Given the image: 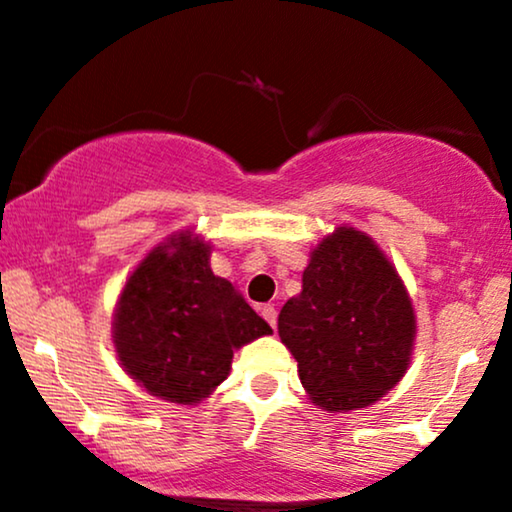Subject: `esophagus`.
Segmentation results:
<instances>
[{"label": "esophagus", "mask_w": 512, "mask_h": 512, "mask_svg": "<svg viewBox=\"0 0 512 512\" xmlns=\"http://www.w3.org/2000/svg\"><path fill=\"white\" fill-rule=\"evenodd\" d=\"M260 312H262V317L269 322V326H272V329L276 331V317H279V312H276V307H274V305H262Z\"/></svg>", "instance_id": "obj_1"}]
</instances>
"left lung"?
Returning a JSON list of instances; mask_svg holds the SVG:
<instances>
[{
  "instance_id": "1",
  "label": "left lung",
  "mask_w": 512,
  "mask_h": 512,
  "mask_svg": "<svg viewBox=\"0 0 512 512\" xmlns=\"http://www.w3.org/2000/svg\"><path fill=\"white\" fill-rule=\"evenodd\" d=\"M415 310L396 267L367 233L338 226L312 250L303 291L281 307L279 336L312 403L341 412L377 403L403 379Z\"/></svg>"
}]
</instances>
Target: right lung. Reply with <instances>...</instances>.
Returning <instances> with one entry per match:
<instances>
[{"instance_id":"right-lung-1","label":"right lung","mask_w":512,"mask_h":512,"mask_svg":"<svg viewBox=\"0 0 512 512\" xmlns=\"http://www.w3.org/2000/svg\"><path fill=\"white\" fill-rule=\"evenodd\" d=\"M209 243L181 231L135 267L114 312L123 369L152 396L193 405L229 377L233 350L272 334L231 281L214 276Z\"/></svg>"}]
</instances>
